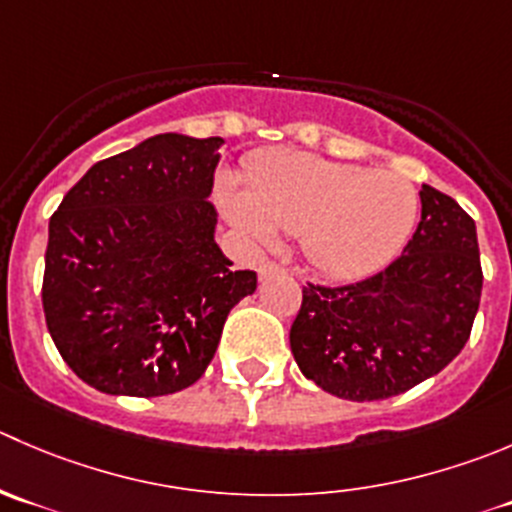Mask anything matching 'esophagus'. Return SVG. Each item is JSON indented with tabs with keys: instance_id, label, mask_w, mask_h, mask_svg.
Instances as JSON below:
<instances>
[{
	"instance_id": "1",
	"label": "esophagus",
	"mask_w": 512,
	"mask_h": 512,
	"mask_svg": "<svg viewBox=\"0 0 512 512\" xmlns=\"http://www.w3.org/2000/svg\"><path fill=\"white\" fill-rule=\"evenodd\" d=\"M282 272H285V267H280L277 262H265V265L260 267V280H270V277L282 275Z\"/></svg>"
}]
</instances>
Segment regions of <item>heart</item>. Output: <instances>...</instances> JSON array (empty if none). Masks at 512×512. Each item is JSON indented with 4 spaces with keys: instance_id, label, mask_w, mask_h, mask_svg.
<instances>
[{
    "instance_id": "obj_1",
    "label": "heart",
    "mask_w": 512,
    "mask_h": 512,
    "mask_svg": "<svg viewBox=\"0 0 512 512\" xmlns=\"http://www.w3.org/2000/svg\"><path fill=\"white\" fill-rule=\"evenodd\" d=\"M245 190H222L227 217L272 245L275 230L302 237L317 272L357 280L393 262L408 245L420 210L418 190L395 172L277 152L247 172Z\"/></svg>"
}]
</instances>
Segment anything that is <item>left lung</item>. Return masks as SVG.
<instances>
[{
  "instance_id": "left-lung-1",
  "label": "left lung",
  "mask_w": 512,
  "mask_h": 512,
  "mask_svg": "<svg viewBox=\"0 0 512 512\" xmlns=\"http://www.w3.org/2000/svg\"><path fill=\"white\" fill-rule=\"evenodd\" d=\"M420 202L418 230L393 265L345 287H302L290 347L325 393L393 398L438 375L468 342L483 290L475 222L430 185Z\"/></svg>"
}]
</instances>
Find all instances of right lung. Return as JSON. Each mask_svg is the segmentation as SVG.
I'll return each mask as SVG.
<instances>
[{
    "label": "right lung",
    "instance_id": "1",
    "mask_svg": "<svg viewBox=\"0 0 512 512\" xmlns=\"http://www.w3.org/2000/svg\"><path fill=\"white\" fill-rule=\"evenodd\" d=\"M222 137L165 132L107 157L49 220L42 305L62 360L89 388L157 398L190 388L257 275L215 242Z\"/></svg>",
    "mask_w": 512,
    "mask_h": 512
}]
</instances>
